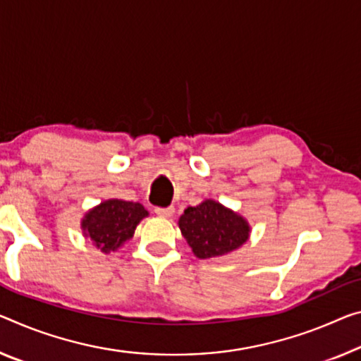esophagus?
<instances>
[{
	"mask_svg": "<svg viewBox=\"0 0 361 361\" xmlns=\"http://www.w3.org/2000/svg\"><path fill=\"white\" fill-rule=\"evenodd\" d=\"M154 213L161 216V218H171L174 214V207H157L154 208Z\"/></svg>",
	"mask_w": 361,
	"mask_h": 361,
	"instance_id": "obj_1",
	"label": "esophagus"
}]
</instances>
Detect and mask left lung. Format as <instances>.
Listing matches in <instances>:
<instances>
[{
	"mask_svg": "<svg viewBox=\"0 0 361 361\" xmlns=\"http://www.w3.org/2000/svg\"><path fill=\"white\" fill-rule=\"evenodd\" d=\"M179 227L193 253L202 259L234 252L247 242L250 232L242 216L213 200L188 207L179 218Z\"/></svg>",
	"mask_w": 361,
	"mask_h": 361,
	"instance_id": "obj_1",
	"label": "left lung"
}]
</instances>
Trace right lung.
<instances>
[{
	"instance_id": "1",
	"label": "right lung",
	"mask_w": 361,
	"mask_h": 361,
	"mask_svg": "<svg viewBox=\"0 0 361 361\" xmlns=\"http://www.w3.org/2000/svg\"><path fill=\"white\" fill-rule=\"evenodd\" d=\"M148 212L143 204L124 200H106L85 214L82 229L104 253L116 252L134 235L137 224Z\"/></svg>"
}]
</instances>
